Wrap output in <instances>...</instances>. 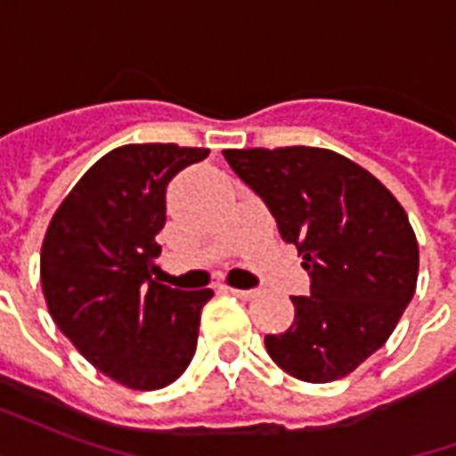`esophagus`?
I'll return each mask as SVG.
<instances>
[{
  "label": "esophagus",
  "mask_w": 456,
  "mask_h": 456,
  "mask_svg": "<svg viewBox=\"0 0 456 456\" xmlns=\"http://www.w3.org/2000/svg\"><path fill=\"white\" fill-rule=\"evenodd\" d=\"M224 293L239 297V300H251V297L256 296V290H239V288H229V286H224Z\"/></svg>",
  "instance_id": "obj_1"
}]
</instances>
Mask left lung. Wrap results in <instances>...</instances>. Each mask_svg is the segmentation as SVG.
Returning a JSON list of instances; mask_svg holds the SVG:
<instances>
[{
  "label": "left lung",
  "instance_id": "1",
  "mask_svg": "<svg viewBox=\"0 0 456 456\" xmlns=\"http://www.w3.org/2000/svg\"><path fill=\"white\" fill-rule=\"evenodd\" d=\"M224 159L310 273V296L290 297L293 325L266 335L271 359L307 383L352 373L386 344L418 286L420 251L405 209L337 151L227 149Z\"/></svg>",
  "mask_w": 456,
  "mask_h": 456
}]
</instances>
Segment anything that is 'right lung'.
<instances>
[{
  "label": "right lung",
  "instance_id": "add662e5",
  "mask_svg": "<svg viewBox=\"0 0 456 456\" xmlns=\"http://www.w3.org/2000/svg\"><path fill=\"white\" fill-rule=\"evenodd\" d=\"M209 149L126 143L104 153L55 209L41 247L48 313L94 369L156 391L188 369L209 288L156 283L166 188Z\"/></svg>",
  "mask_w": 456,
  "mask_h": 456
}]
</instances>
